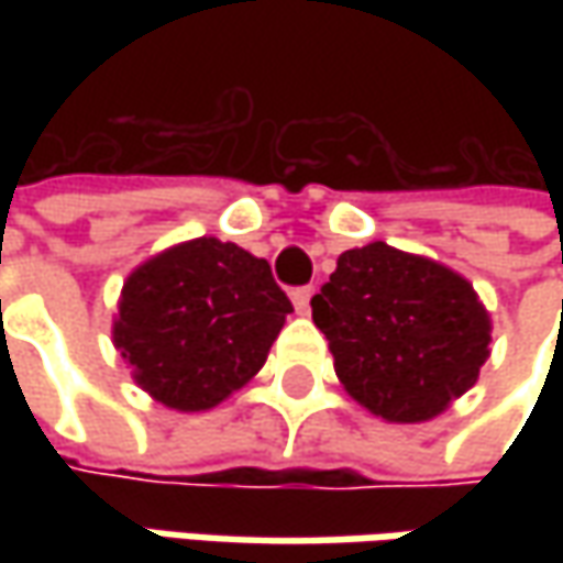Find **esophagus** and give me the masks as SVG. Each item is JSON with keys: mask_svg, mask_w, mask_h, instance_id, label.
Masks as SVG:
<instances>
[{"mask_svg": "<svg viewBox=\"0 0 563 563\" xmlns=\"http://www.w3.org/2000/svg\"><path fill=\"white\" fill-rule=\"evenodd\" d=\"M310 297H313V288H294L291 300H294V310L300 316L310 313Z\"/></svg>", "mask_w": 563, "mask_h": 563, "instance_id": "34e87169", "label": "esophagus"}]
</instances>
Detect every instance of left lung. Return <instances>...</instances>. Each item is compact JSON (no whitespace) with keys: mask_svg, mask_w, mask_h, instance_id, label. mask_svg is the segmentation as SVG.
I'll return each mask as SVG.
<instances>
[{"mask_svg":"<svg viewBox=\"0 0 563 563\" xmlns=\"http://www.w3.org/2000/svg\"><path fill=\"white\" fill-rule=\"evenodd\" d=\"M310 303L341 385L388 422L439 417L488 357L492 322L464 275L382 241L341 253Z\"/></svg>","mask_w":563,"mask_h":563,"instance_id":"1","label":"left lung"}]
</instances>
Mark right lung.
Instances as JSON below:
<instances>
[{"label":"right lung","mask_w":563,"mask_h":563,"mask_svg":"<svg viewBox=\"0 0 563 563\" xmlns=\"http://www.w3.org/2000/svg\"><path fill=\"white\" fill-rule=\"evenodd\" d=\"M291 310L266 260L197 238L128 275L112 338L143 391L209 410L263 369Z\"/></svg>","instance_id":"right-lung-1"}]
</instances>
